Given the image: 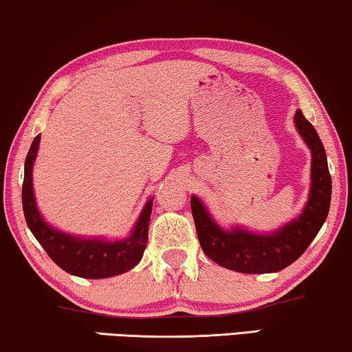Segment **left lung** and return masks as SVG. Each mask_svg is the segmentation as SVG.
<instances>
[{
	"label": "left lung",
	"mask_w": 352,
	"mask_h": 352,
	"mask_svg": "<svg viewBox=\"0 0 352 352\" xmlns=\"http://www.w3.org/2000/svg\"><path fill=\"white\" fill-rule=\"evenodd\" d=\"M296 131L311 150L309 199L298 219L274 232L256 234L242 228L226 231L215 223L197 196L191 197V214L204 254L226 270L245 274L276 273L298 260L329 215L331 177L322 142L303 113H295Z\"/></svg>",
	"instance_id": "left-lung-1"
}]
</instances>
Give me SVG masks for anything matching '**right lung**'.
Instances as JSON below:
<instances>
[{
  "label": "right lung",
  "instance_id": "add662e5",
  "mask_svg": "<svg viewBox=\"0 0 352 352\" xmlns=\"http://www.w3.org/2000/svg\"><path fill=\"white\" fill-rule=\"evenodd\" d=\"M39 146V135L30 146L25 160V174L22 185V206L25 221L51 260L63 271L86 279H103L126 273L142 260L148 242V225L153 209V199L143 207L131 236L122 241L84 239L49 226L38 212L33 195L32 170Z\"/></svg>",
  "mask_w": 352,
  "mask_h": 352
}]
</instances>
